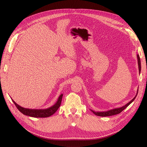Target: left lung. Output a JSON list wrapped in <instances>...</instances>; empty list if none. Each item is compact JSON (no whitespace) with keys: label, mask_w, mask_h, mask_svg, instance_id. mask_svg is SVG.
<instances>
[{"label":"left lung","mask_w":147,"mask_h":147,"mask_svg":"<svg viewBox=\"0 0 147 147\" xmlns=\"http://www.w3.org/2000/svg\"><path fill=\"white\" fill-rule=\"evenodd\" d=\"M137 59H138V69H139V73H140L141 71V62H140V59L139 55L137 54ZM138 90H137V94H136L135 97L131 100V101H130L128 103H127L126 105H125L124 106L121 107H119V108H116V109H111L110 110L108 111H105V112H95V111L91 110L92 112L94 113L95 115H97V116H100V117H109V116H112V115H117V114H119L120 112H122V111L127 108V107L131 103H132L134 102V100L135 99L136 96L138 94Z\"/></svg>","instance_id":"obj_1"}]
</instances>
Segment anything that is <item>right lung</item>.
I'll use <instances>...</instances> for the list:
<instances>
[{
	"label": "right lung",
	"instance_id": "right-lung-1",
	"mask_svg": "<svg viewBox=\"0 0 147 147\" xmlns=\"http://www.w3.org/2000/svg\"><path fill=\"white\" fill-rule=\"evenodd\" d=\"M63 94H61L57 100V102L53 106L49 107L46 109H26L24 107L19 105L14 102L12 99L13 103L15 104L17 109L19 110L21 113H22L24 115H26L32 117H36V118H45L49 117L52 115L53 113L56 112V111L59 109V108L61 104Z\"/></svg>",
	"mask_w": 147,
	"mask_h": 147
}]
</instances>
